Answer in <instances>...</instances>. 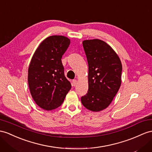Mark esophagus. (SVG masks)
<instances>
[{"instance_id": "34e87169", "label": "esophagus", "mask_w": 152, "mask_h": 152, "mask_svg": "<svg viewBox=\"0 0 152 152\" xmlns=\"http://www.w3.org/2000/svg\"><path fill=\"white\" fill-rule=\"evenodd\" d=\"M76 83H77V80H72V86H76Z\"/></svg>"}]
</instances>
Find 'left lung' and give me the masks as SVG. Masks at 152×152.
Segmentation results:
<instances>
[{
    "label": "left lung",
    "mask_w": 152,
    "mask_h": 152,
    "mask_svg": "<svg viewBox=\"0 0 152 152\" xmlns=\"http://www.w3.org/2000/svg\"><path fill=\"white\" fill-rule=\"evenodd\" d=\"M88 65V90L81 98L83 105L99 112L109 105L121 83L122 65L118 54L99 39L83 42Z\"/></svg>",
    "instance_id": "obj_1"
}]
</instances>
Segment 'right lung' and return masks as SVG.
<instances>
[{
	"instance_id": "1",
	"label": "right lung",
	"mask_w": 152,
	"mask_h": 152,
	"mask_svg": "<svg viewBox=\"0 0 152 152\" xmlns=\"http://www.w3.org/2000/svg\"><path fill=\"white\" fill-rule=\"evenodd\" d=\"M70 40L64 36H50L34 52L28 69L31 94L40 108L51 110L60 107L71 88L64 75L62 55Z\"/></svg>"
}]
</instances>
